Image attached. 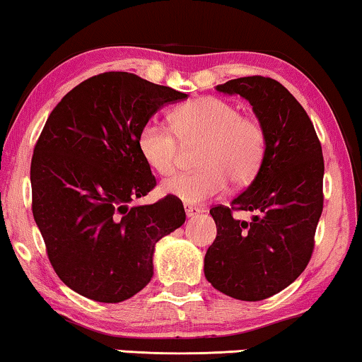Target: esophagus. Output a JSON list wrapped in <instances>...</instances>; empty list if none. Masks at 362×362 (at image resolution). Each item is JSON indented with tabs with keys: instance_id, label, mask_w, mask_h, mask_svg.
<instances>
[{
	"instance_id": "1",
	"label": "esophagus",
	"mask_w": 362,
	"mask_h": 362,
	"mask_svg": "<svg viewBox=\"0 0 362 362\" xmlns=\"http://www.w3.org/2000/svg\"><path fill=\"white\" fill-rule=\"evenodd\" d=\"M185 211H186L187 217H196L202 212L201 207H196V206H185Z\"/></svg>"
}]
</instances>
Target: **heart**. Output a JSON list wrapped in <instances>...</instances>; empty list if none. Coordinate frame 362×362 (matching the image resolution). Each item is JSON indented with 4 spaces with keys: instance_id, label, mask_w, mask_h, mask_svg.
I'll return each mask as SVG.
<instances>
[{
    "instance_id": "obj_1",
    "label": "heart",
    "mask_w": 362,
    "mask_h": 362,
    "mask_svg": "<svg viewBox=\"0 0 362 362\" xmlns=\"http://www.w3.org/2000/svg\"><path fill=\"white\" fill-rule=\"evenodd\" d=\"M171 127L150 120L138 133V151L160 175L176 170L181 143H202L197 153L201 168L177 173L163 181V194L186 204H201L221 196L230 181L247 185L257 176L267 151V133L254 117L242 115L234 103L217 97H201L171 112Z\"/></svg>"
}]
</instances>
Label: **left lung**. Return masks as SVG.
I'll return each instance as SVG.
<instances>
[{
	"label": "left lung",
	"instance_id": "8db88e82",
	"mask_svg": "<svg viewBox=\"0 0 362 362\" xmlns=\"http://www.w3.org/2000/svg\"><path fill=\"white\" fill-rule=\"evenodd\" d=\"M216 88L249 100L265 128L267 151L249 187L230 206L211 209L217 235L204 275L232 298L259 301L293 284L311 259L323 212V151L308 113L280 82L250 76ZM235 210L255 216L239 221Z\"/></svg>",
	"mask_w": 362,
	"mask_h": 362
}]
</instances>
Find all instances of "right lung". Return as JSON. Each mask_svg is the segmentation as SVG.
Segmentation results:
<instances>
[{
    "mask_svg": "<svg viewBox=\"0 0 362 362\" xmlns=\"http://www.w3.org/2000/svg\"><path fill=\"white\" fill-rule=\"evenodd\" d=\"M186 97L135 74L103 72L49 115L31 161L33 216L52 269L78 295L132 298L150 284L156 242L185 224L176 197L128 202L156 186L138 133L163 105Z\"/></svg>",
    "mask_w": 362,
    "mask_h": 362,
    "instance_id": "1",
    "label": "right lung"
}]
</instances>
